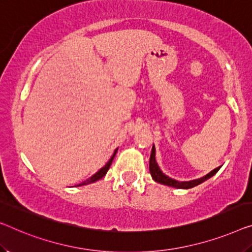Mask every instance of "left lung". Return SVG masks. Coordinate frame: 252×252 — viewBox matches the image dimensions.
<instances>
[{
	"mask_svg": "<svg viewBox=\"0 0 252 252\" xmlns=\"http://www.w3.org/2000/svg\"><path fill=\"white\" fill-rule=\"evenodd\" d=\"M219 170H220V167H216L215 170H213L207 175L202 176V178H200V179L192 180V181L179 182V181H176V180L168 178V176L165 175L163 172L159 170L158 165H157L156 159H155V147H154V146H153V149H152V154H150L149 171H150V174H152V178L155 180L156 182H158V183H160V185H164V186L179 188V189H190V188H193V187H196L198 185H200V183L206 181V180L212 178L214 174L217 173V171H219Z\"/></svg>",
	"mask_w": 252,
	"mask_h": 252,
	"instance_id": "8db88e82",
	"label": "left lung"
}]
</instances>
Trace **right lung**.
Segmentation results:
<instances>
[{
	"label": "right lung",
	"mask_w": 252,
	"mask_h": 252,
	"mask_svg": "<svg viewBox=\"0 0 252 252\" xmlns=\"http://www.w3.org/2000/svg\"><path fill=\"white\" fill-rule=\"evenodd\" d=\"M116 152H118V148H116L115 150H114V154H113V156L111 157V159L108 160V162L105 164V166L104 167H102L100 168V170L97 172L96 174H94L92 178H89V179H87L86 180V181H84L82 183H79L78 185V187L79 186H86V185H89V183H93V182H96V181H98L99 179H102L103 176L107 173V171L110 170V166H111V164H112V162H113V159H114V157H115V154H116Z\"/></svg>",
	"instance_id": "1"
}]
</instances>
